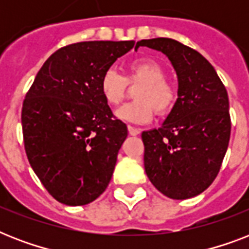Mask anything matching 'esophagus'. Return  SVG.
<instances>
[{
    "instance_id": "34e87169",
    "label": "esophagus",
    "mask_w": 249,
    "mask_h": 249,
    "mask_svg": "<svg viewBox=\"0 0 249 249\" xmlns=\"http://www.w3.org/2000/svg\"><path fill=\"white\" fill-rule=\"evenodd\" d=\"M128 130L130 136H138V134L141 133V129L134 128V126H132V125H128Z\"/></svg>"
}]
</instances>
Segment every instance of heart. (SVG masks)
I'll use <instances>...</instances> for the list:
<instances>
[{
  "instance_id": "obj_1",
  "label": "heart",
  "mask_w": 249,
  "mask_h": 249,
  "mask_svg": "<svg viewBox=\"0 0 249 249\" xmlns=\"http://www.w3.org/2000/svg\"><path fill=\"white\" fill-rule=\"evenodd\" d=\"M166 72L155 60L132 62L125 76L108 70L101 80V93L107 105H120L128 93V85L136 86L133 97L136 101L126 103L116 111V117L123 121L144 124L156 115L169 113L177 102L178 94L173 85L166 83Z\"/></svg>"
}]
</instances>
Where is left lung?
Masks as SVG:
<instances>
[{"mask_svg":"<svg viewBox=\"0 0 249 249\" xmlns=\"http://www.w3.org/2000/svg\"><path fill=\"white\" fill-rule=\"evenodd\" d=\"M137 46L165 54L178 77L177 102L166 120L142 133L146 174L170 199L196 196L214 181L228 150V91L212 64L178 41L159 37Z\"/></svg>","mask_w":249,"mask_h":249,"instance_id":"left-lung-1","label":"left lung"}]
</instances>
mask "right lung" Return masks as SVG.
Returning <instances> with one entry per match:
<instances>
[{"label": "right lung", "instance_id": "obj_1", "mask_svg": "<svg viewBox=\"0 0 249 249\" xmlns=\"http://www.w3.org/2000/svg\"><path fill=\"white\" fill-rule=\"evenodd\" d=\"M134 44L85 41L60 48L45 62L25 95V154L59 203L89 204L111 181L128 129L102 97L101 80Z\"/></svg>", "mask_w": 249, "mask_h": 249}]
</instances>
